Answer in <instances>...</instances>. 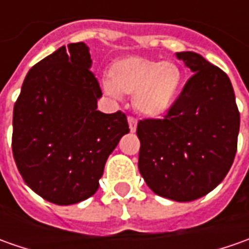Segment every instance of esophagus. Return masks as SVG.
<instances>
[{
    "instance_id": "esophagus-1",
    "label": "esophagus",
    "mask_w": 249,
    "mask_h": 249,
    "mask_svg": "<svg viewBox=\"0 0 249 249\" xmlns=\"http://www.w3.org/2000/svg\"><path fill=\"white\" fill-rule=\"evenodd\" d=\"M127 122H129L130 131H131V133H134L136 129H137V119H134V118H131V116H130L129 119H127Z\"/></svg>"
}]
</instances>
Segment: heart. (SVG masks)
<instances>
[{
    "label": "heart",
    "instance_id": "heart-1",
    "mask_svg": "<svg viewBox=\"0 0 249 249\" xmlns=\"http://www.w3.org/2000/svg\"><path fill=\"white\" fill-rule=\"evenodd\" d=\"M109 79L101 82L112 98L133 94L134 108L147 118H159L176 104L183 89L184 73L172 61H155L145 56H126L110 65Z\"/></svg>",
    "mask_w": 249,
    "mask_h": 249
}]
</instances>
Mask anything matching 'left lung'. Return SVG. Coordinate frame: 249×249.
Here are the masks:
<instances>
[{"label":"left lung","mask_w":249,"mask_h":249,"mask_svg":"<svg viewBox=\"0 0 249 249\" xmlns=\"http://www.w3.org/2000/svg\"><path fill=\"white\" fill-rule=\"evenodd\" d=\"M176 56L194 74L163 119L139 122V170L155 194L188 202L211 193L230 170L240 112L222 69L191 51Z\"/></svg>","instance_id":"1"}]
</instances>
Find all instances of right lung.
I'll return each instance as SVG.
<instances>
[{
	"label": "right lung",
	"instance_id": "1",
	"mask_svg": "<svg viewBox=\"0 0 249 249\" xmlns=\"http://www.w3.org/2000/svg\"><path fill=\"white\" fill-rule=\"evenodd\" d=\"M90 48L63 45L34 65L14 107L12 152L24 183L56 205L95 194L107 159L130 131L122 112L102 113Z\"/></svg>",
	"mask_w": 249,
	"mask_h": 249
}]
</instances>
